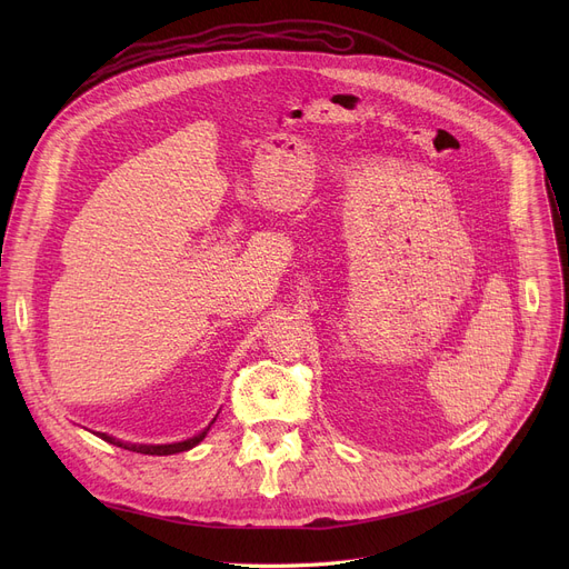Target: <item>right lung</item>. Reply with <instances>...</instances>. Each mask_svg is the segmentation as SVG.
Here are the masks:
<instances>
[{
	"label": "right lung",
	"instance_id": "right-lung-1",
	"mask_svg": "<svg viewBox=\"0 0 569 569\" xmlns=\"http://www.w3.org/2000/svg\"><path fill=\"white\" fill-rule=\"evenodd\" d=\"M207 431L189 438V440H182V442H172V445H129V442H119L106 433H99L103 440L117 445V447H124V450H131V452H140V455H157V457H166V455H177V452H184V450H191V447H196L202 438H204Z\"/></svg>",
	"mask_w": 569,
	"mask_h": 569
}]
</instances>
